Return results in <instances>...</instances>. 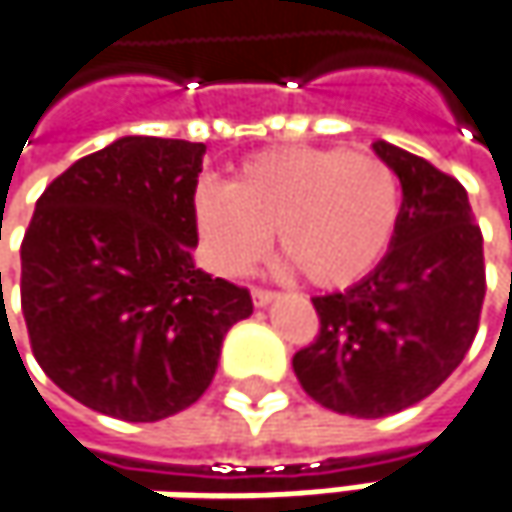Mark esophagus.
I'll list each match as a JSON object with an SVG mask.
<instances>
[{
	"label": "esophagus",
	"instance_id": "obj_1",
	"mask_svg": "<svg viewBox=\"0 0 512 512\" xmlns=\"http://www.w3.org/2000/svg\"><path fill=\"white\" fill-rule=\"evenodd\" d=\"M275 299H278V293H272V290H260V287L252 290V302H255V307H266V304H272Z\"/></svg>",
	"mask_w": 512,
	"mask_h": 512
}]
</instances>
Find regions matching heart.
<instances>
[{"instance_id":"b5f03b06","label":"heart","mask_w":512,"mask_h":512,"mask_svg":"<svg viewBox=\"0 0 512 512\" xmlns=\"http://www.w3.org/2000/svg\"><path fill=\"white\" fill-rule=\"evenodd\" d=\"M398 219L393 166L343 149H263L228 184L202 181L193 193V225L216 272L243 275L275 231L278 252L319 290L363 281L390 252Z\"/></svg>"}]
</instances>
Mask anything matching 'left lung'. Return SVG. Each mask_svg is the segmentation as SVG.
<instances>
[{
    "instance_id": "8db88e82",
    "label": "left lung",
    "mask_w": 512,
    "mask_h": 512,
    "mask_svg": "<svg viewBox=\"0 0 512 512\" xmlns=\"http://www.w3.org/2000/svg\"><path fill=\"white\" fill-rule=\"evenodd\" d=\"M372 149L401 181L393 246L346 293L313 299L319 337L293 357L304 393L357 419L434 393L472 346L487 293L484 237L463 184L387 140Z\"/></svg>"
}]
</instances>
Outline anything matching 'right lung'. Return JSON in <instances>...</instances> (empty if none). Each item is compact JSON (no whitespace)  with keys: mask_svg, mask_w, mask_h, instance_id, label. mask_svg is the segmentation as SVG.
Masks as SVG:
<instances>
[{"mask_svg":"<svg viewBox=\"0 0 512 512\" xmlns=\"http://www.w3.org/2000/svg\"><path fill=\"white\" fill-rule=\"evenodd\" d=\"M205 143L119 137L58 175L31 216L23 316L40 369L84 407L158 422L205 393L249 290L196 269Z\"/></svg>","mask_w":512,"mask_h":512,"instance_id":"1","label":"right lung"}]
</instances>
